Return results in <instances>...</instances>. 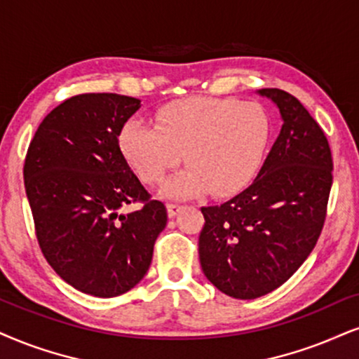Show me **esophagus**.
Here are the masks:
<instances>
[{"instance_id":"obj_1","label":"esophagus","mask_w":359,"mask_h":359,"mask_svg":"<svg viewBox=\"0 0 359 359\" xmlns=\"http://www.w3.org/2000/svg\"><path fill=\"white\" fill-rule=\"evenodd\" d=\"M168 215L170 216H176L178 215V211L181 210V205H178V203H168Z\"/></svg>"}]
</instances>
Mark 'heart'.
<instances>
[{
  "label": "heart",
  "mask_w": 359,
  "mask_h": 359,
  "mask_svg": "<svg viewBox=\"0 0 359 359\" xmlns=\"http://www.w3.org/2000/svg\"><path fill=\"white\" fill-rule=\"evenodd\" d=\"M271 119L258 103L189 98L158 113V125L131 118L119 146L148 183H159L183 159L188 163L163 188L166 196H196L213 189L238 191L253 178L266 153Z\"/></svg>",
  "instance_id": "1"
}]
</instances>
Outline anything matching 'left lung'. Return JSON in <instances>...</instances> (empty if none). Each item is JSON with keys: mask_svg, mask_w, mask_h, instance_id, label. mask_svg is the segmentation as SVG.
<instances>
[{"mask_svg": "<svg viewBox=\"0 0 359 359\" xmlns=\"http://www.w3.org/2000/svg\"><path fill=\"white\" fill-rule=\"evenodd\" d=\"M283 126L253 183L231 200L201 208L200 261L221 293L255 299L293 276L320 238L333 184L325 131L290 93L264 88Z\"/></svg>", "mask_w": 359, "mask_h": 359, "instance_id": "left-lung-1", "label": "left lung"}]
</instances>
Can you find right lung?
I'll return each instance as SVG.
<instances>
[{"label": "right lung", "instance_id": "obj_1", "mask_svg": "<svg viewBox=\"0 0 359 359\" xmlns=\"http://www.w3.org/2000/svg\"><path fill=\"white\" fill-rule=\"evenodd\" d=\"M141 101L116 93L72 96L38 126L26 153L25 189L38 245L57 276L81 293L113 298L143 280L168 213L119 148ZM142 210L118 215L121 205Z\"/></svg>", "mask_w": 359, "mask_h": 359}]
</instances>
